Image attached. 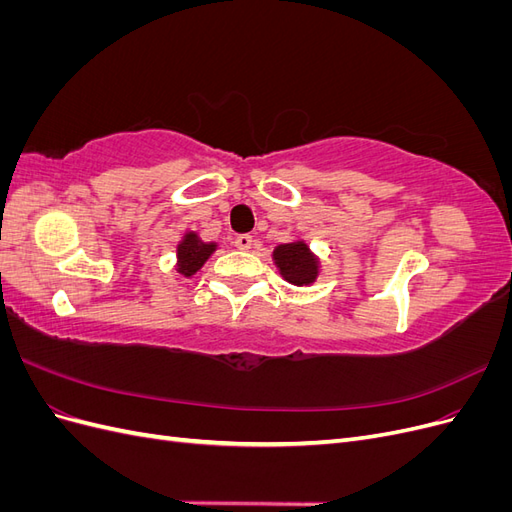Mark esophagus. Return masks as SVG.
I'll list each match as a JSON object with an SVG mask.
<instances>
[{"label": "esophagus", "mask_w": 512, "mask_h": 512, "mask_svg": "<svg viewBox=\"0 0 512 512\" xmlns=\"http://www.w3.org/2000/svg\"><path fill=\"white\" fill-rule=\"evenodd\" d=\"M235 247H237V250H250L252 237L250 235H237L235 237Z\"/></svg>", "instance_id": "1"}]
</instances>
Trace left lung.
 Listing matches in <instances>:
<instances>
[{"label": "left lung", "mask_w": 512, "mask_h": 512, "mask_svg": "<svg viewBox=\"0 0 512 512\" xmlns=\"http://www.w3.org/2000/svg\"><path fill=\"white\" fill-rule=\"evenodd\" d=\"M273 260L284 280L294 286H307L318 277V258L309 252L305 241L277 245L273 252Z\"/></svg>", "instance_id": "1"}]
</instances>
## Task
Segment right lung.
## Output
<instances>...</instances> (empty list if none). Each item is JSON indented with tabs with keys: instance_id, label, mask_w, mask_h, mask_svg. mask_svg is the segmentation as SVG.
<instances>
[{
	"instance_id": "obj_1",
	"label": "right lung",
	"mask_w": 512,
	"mask_h": 512,
	"mask_svg": "<svg viewBox=\"0 0 512 512\" xmlns=\"http://www.w3.org/2000/svg\"><path fill=\"white\" fill-rule=\"evenodd\" d=\"M215 247H218L215 243L200 241L196 232H188L177 245V271L185 277H192L215 252Z\"/></svg>"
}]
</instances>
